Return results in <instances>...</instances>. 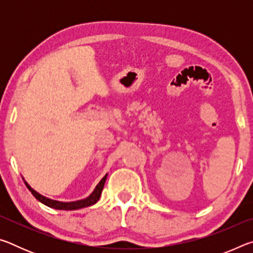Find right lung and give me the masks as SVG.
<instances>
[{"label": "right lung", "instance_id": "1", "mask_svg": "<svg viewBox=\"0 0 253 253\" xmlns=\"http://www.w3.org/2000/svg\"><path fill=\"white\" fill-rule=\"evenodd\" d=\"M106 178H107V175H105V176L101 178V181L98 183V185L96 186L95 190H93L92 193L89 195L87 199L76 201V202H59V201L48 199V198H45V196L38 193L37 191H34L27 182H24V183H25V185H27V187L29 188V191L33 194L34 198H36L38 201H40L41 203L46 205V207L52 208L55 210H66V211H69V210H78V209H83L85 207H90V205L95 204L100 198L102 188H104L105 182H106Z\"/></svg>", "mask_w": 253, "mask_h": 253}]
</instances>
